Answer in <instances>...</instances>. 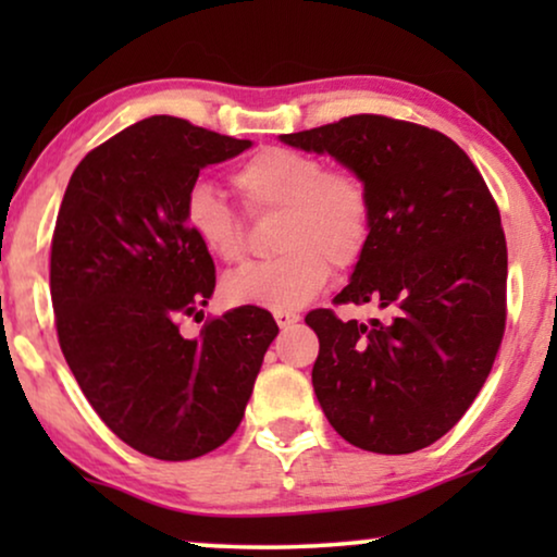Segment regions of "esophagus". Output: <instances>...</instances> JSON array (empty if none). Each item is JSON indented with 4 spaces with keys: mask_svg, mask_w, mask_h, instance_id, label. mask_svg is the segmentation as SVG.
Instances as JSON below:
<instances>
[{
    "mask_svg": "<svg viewBox=\"0 0 557 557\" xmlns=\"http://www.w3.org/2000/svg\"><path fill=\"white\" fill-rule=\"evenodd\" d=\"M274 321H277L280 329L287 331V329H293V325L300 321V315L298 313H274Z\"/></svg>",
    "mask_w": 557,
    "mask_h": 557,
    "instance_id": "esophagus-1",
    "label": "esophagus"
}]
</instances>
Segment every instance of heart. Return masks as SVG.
I'll list each match as a JSON object with an SVG mask.
<instances>
[{
	"instance_id": "1",
	"label": "heart",
	"mask_w": 557,
	"mask_h": 557,
	"mask_svg": "<svg viewBox=\"0 0 557 557\" xmlns=\"http://www.w3.org/2000/svg\"><path fill=\"white\" fill-rule=\"evenodd\" d=\"M232 183L255 211L283 209L277 224L280 257L244 264L226 274L224 298L274 313L306 308L336 270L356 264L372 236V198L361 177L325 170L315 154L264 147L242 162ZM183 221L201 247L221 262L244 255V224L209 183L190 185Z\"/></svg>"
}]
</instances>
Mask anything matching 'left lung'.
<instances>
[{
  "instance_id": "8db88e82",
  "label": "left lung",
  "mask_w": 557,
  "mask_h": 557,
  "mask_svg": "<svg viewBox=\"0 0 557 557\" xmlns=\"http://www.w3.org/2000/svg\"><path fill=\"white\" fill-rule=\"evenodd\" d=\"M280 143L331 154L367 185L372 236L336 302H376L384 321L313 310V389L341 438L412 454L463 418L507 321L499 209L454 139L399 119L356 114Z\"/></svg>"
}]
</instances>
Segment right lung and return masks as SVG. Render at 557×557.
<instances>
[{
    "label": "right lung",
    "instance_id": "obj_1",
    "mask_svg": "<svg viewBox=\"0 0 557 557\" xmlns=\"http://www.w3.org/2000/svg\"><path fill=\"white\" fill-rule=\"evenodd\" d=\"M177 116H150L73 170L50 249V295L63 356L109 430L139 454L190 461L244 418L277 323L262 308L203 315L213 259L183 221L198 173L249 150Z\"/></svg>",
    "mask_w": 557,
    "mask_h": 557
}]
</instances>
